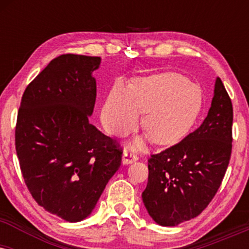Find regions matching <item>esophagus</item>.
I'll list each match as a JSON object with an SVG mask.
<instances>
[{"instance_id":"obj_1","label":"esophagus","mask_w":249,"mask_h":249,"mask_svg":"<svg viewBox=\"0 0 249 249\" xmlns=\"http://www.w3.org/2000/svg\"><path fill=\"white\" fill-rule=\"evenodd\" d=\"M138 160V156L133 152H128V151H125L124 154H123V158L122 161L124 165H128V164H132V162Z\"/></svg>"}]
</instances>
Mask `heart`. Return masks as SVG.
I'll use <instances>...</instances> for the list:
<instances>
[{
    "instance_id": "obj_1",
    "label": "heart",
    "mask_w": 249,
    "mask_h": 249,
    "mask_svg": "<svg viewBox=\"0 0 249 249\" xmlns=\"http://www.w3.org/2000/svg\"><path fill=\"white\" fill-rule=\"evenodd\" d=\"M202 105L196 85L177 73H159L137 79L131 88L118 83L102 111L105 127L112 134H125L138 124L139 112L146 113L142 127L158 145H173L188 132Z\"/></svg>"
}]
</instances>
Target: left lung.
Wrapping results in <instances>:
<instances>
[{
    "label": "left lung",
    "mask_w": 249,
    "mask_h": 249,
    "mask_svg": "<svg viewBox=\"0 0 249 249\" xmlns=\"http://www.w3.org/2000/svg\"><path fill=\"white\" fill-rule=\"evenodd\" d=\"M233 105L216 78L208 115L181 142L151 154L142 201L157 224L176 226L198 216L218 192L232 154Z\"/></svg>",
    "instance_id": "obj_1"
}]
</instances>
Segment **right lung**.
<instances>
[{"label": "right lung", "mask_w": 249, "mask_h": 249, "mask_svg": "<svg viewBox=\"0 0 249 249\" xmlns=\"http://www.w3.org/2000/svg\"><path fill=\"white\" fill-rule=\"evenodd\" d=\"M101 57L65 53L28 85L17 113L15 147L39 206L70 222L95 208L122 164L118 142L90 124Z\"/></svg>", "instance_id": "add662e5"}]
</instances>
